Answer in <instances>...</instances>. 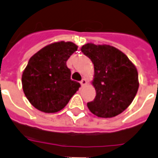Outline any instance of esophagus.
Masks as SVG:
<instances>
[{
    "instance_id": "1",
    "label": "esophagus",
    "mask_w": 158,
    "mask_h": 158,
    "mask_svg": "<svg viewBox=\"0 0 158 158\" xmlns=\"http://www.w3.org/2000/svg\"><path fill=\"white\" fill-rule=\"evenodd\" d=\"M80 84H81V86L82 87H84L85 85H87V81H86L85 79H83L81 81H80Z\"/></svg>"
}]
</instances>
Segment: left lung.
Returning a JSON list of instances; mask_svg holds the SVG:
<instances>
[{
	"label": "left lung",
	"mask_w": 158,
	"mask_h": 158,
	"mask_svg": "<svg viewBox=\"0 0 158 158\" xmlns=\"http://www.w3.org/2000/svg\"><path fill=\"white\" fill-rule=\"evenodd\" d=\"M81 52L94 64L92 85L96 96L87 103L91 113L99 118H113L132 103L139 89L135 66L120 50L109 45L87 43Z\"/></svg>",
	"instance_id": "8db88e82"
}]
</instances>
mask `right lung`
<instances>
[{"mask_svg": "<svg viewBox=\"0 0 158 158\" xmlns=\"http://www.w3.org/2000/svg\"><path fill=\"white\" fill-rule=\"evenodd\" d=\"M78 49L73 42L58 41L40 49L29 59L22 75L23 90L36 109L54 113L63 109L80 87L71 79L66 62Z\"/></svg>", "mask_w": 158, "mask_h": 158, "instance_id": "obj_1", "label": "right lung"}]
</instances>
